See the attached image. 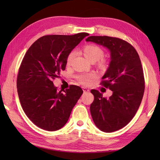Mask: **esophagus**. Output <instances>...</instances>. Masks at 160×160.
Masks as SVG:
<instances>
[{
	"label": "esophagus",
	"mask_w": 160,
	"mask_h": 160,
	"mask_svg": "<svg viewBox=\"0 0 160 160\" xmlns=\"http://www.w3.org/2000/svg\"><path fill=\"white\" fill-rule=\"evenodd\" d=\"M82 89H83V91L84 93H87V92L89 91V89H88V88H82Z\"/></svg>",
	"instance_id": "obj_1"
}]
</instances>
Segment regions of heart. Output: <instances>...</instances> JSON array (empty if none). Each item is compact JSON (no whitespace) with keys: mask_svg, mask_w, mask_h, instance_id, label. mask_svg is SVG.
<instances>
[{"mask_svg":"<svg viewBox=\"0 0 160 160\" xmlns=\"http://www.w3.org/2000/svg\"><path fill=\"white\" fill-rule=\"evenodd\" d=\"M84 54L91 61H97L101 59L104 55V51L101 48L95 45H88L84 48ZM75 55V51H72L67 57V65H69ZM96 77L93 72L87 74H80L76 77L80 83L83 85H89Z\"/></svg>","mask_w":160,"mask_h":160,"instance_id":"obj_1","label":"heart"}]
</instances>
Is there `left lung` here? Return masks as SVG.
Listing matches in <instances>:
<instances>
[{
  "instance_id": "1",
  "label": "left lung",
  "mask_w": 160,
  "mask_h": 160,
  "mask_svg": "<svg viewBox=\"0 0 160 160\" xmlns=\"http://www.w3.org/2000/svg\"><path fill=\"white\" fill-rule=\"evenodd\" d=\"M86 41L107 47L111 53L109 67L101 85L112 91L113 94L107 99L99 91L92 89L94 101L90 111L101 131L113 132L130 122L141 104L145 89L141 60L135 48L121 38L91 36Z\"/></svg>"
}]
</instances>
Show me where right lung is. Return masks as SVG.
Here are the masks:
<instances>
[{
    "label": "right lung",
    "instance_id": "1",
    "mask_svg": "<svg viewBox=\"0 0 160 160\" xmlns=\"http://www.w3.org/2000/svg\"><path fill=\"white\" fill-rule=\"evenodd\" d=\"M88 35L43 36L24 56L17 75L18 95L23 111L38 128L52 132L63 127L83 94L80 87L72 85L62 93L52 81L65 69L70 52Z\"/></svg>",
    "mask_w": 160,
    "mask_h": 160
}]
</instances>
